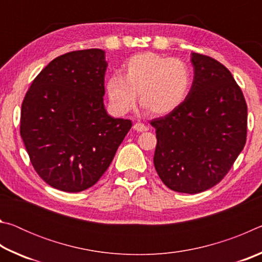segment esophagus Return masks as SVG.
I'll return each instance as SVG.
<instances>
[{
  "label": "esophagus",
  "instance_id": "1",
  "mask_svg": "<svg viewBox=\"0 0 262 262\" xmlns=\"http://www.w3.org/2000/svg\"><path fill=\"white\" fill-rule=\"evenodd\" d=\"M133 128H134L136 132H140V133L147 132L149 129V127L147 125H144V123H142V122H136L135 125L133 126Z\"/></svg>",
  "mask_w": 262,
  "mask_h": 262
}]
</instances>
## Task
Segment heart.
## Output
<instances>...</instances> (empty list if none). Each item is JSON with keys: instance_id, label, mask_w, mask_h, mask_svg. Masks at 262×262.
Wrapping results in <instances>:
<instances>
[{"instance_id": "b5f03b06", "label": "heart", "mask_w": 262, "mask_h": 262, "mask_svg": "<svg viewBox=\"0 0 262 262\" xmlns=\"http://www.w3.org/2000/svg\"><path fill=\"white\" fill-rule=\"evenodd\" d=\"M121 73L106 81L111 107L119 114L127 113L135 105L136 95L145 113L173 112L187 99L193 84L192 70L184 61L150 52L128 59Z\"/></svg>"}]
</instances>
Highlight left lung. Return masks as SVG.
Segmentation results:
<instances>
[{
    "label": "left lung",
    "instance_id": "8db88e82",
    "mask_svg": "<svg viewBox=\"0 0 262 262\" xmlns=\"http://www.w3.org/2000/svg\"><path fill=\"white\" fill-rule=\"evenodd\" d=\"M190 92L156 128L154 164L159 178L179 193L196 194L219 184L246 143L247 105L228 68L192 53Z\"/></svg>",
    "mask_w": 262,
    "mask_h": 262
}]
</instances>
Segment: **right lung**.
<instances>
[{
	"label": "right lung",
	"mask_w": 262,
	"mask_h": 262,
	"mask_svg": "<svg viewBox=\"0 0 262 262\" xmlns=\"http://www.w3.org/2000/svg\"><path fill=\"white\" fill-rule=\"evenodd\" d=\"M106 68L99 48L66 53L26 92L20 136L34 170L56 189L76 193L94 186L132 128L130 120L106 112Z\"/></svg>",
	"instance_id": "1"
}]
</instances>
